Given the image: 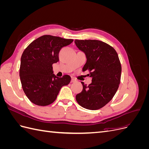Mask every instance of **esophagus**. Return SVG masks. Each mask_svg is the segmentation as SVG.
<instances>
[{
	"instance_id": "34e87169",
	"label": "esophagus",
	"mask_w": 149,
	"mask_h": 149,
	"mask_svg": "<svg viewBox=\"0 0 149 149\" xmlns=\"http://www.w3.org/2000/svg\"><path fill=\"white\" fill-rule=\"evenodd\" d=\"M76 81V80L74 78H71V83H74Z\"/></svg>"
}]
</instances>
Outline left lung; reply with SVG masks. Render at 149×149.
<instances>
[{
    "label": "left lung",
    "mask_w": 149,
    "mask_h": 149,
    "mask_svg": "<svg viewBox=\"0 0 149 149\" xmlns=\"http://www.w3.org/2000/svg\"><path fill=\"white\" fill-rule=\"evenodd\" d=\"M74 43L86 57L83 71H89L92 78L88 86L81 82L83 91L76 100L85 109H101L112 100L119 88L122 69L118 55L112 47L100 40H75Z\"/></svg>",
    "instance_id": "left-lung-1"
}]
</instances>
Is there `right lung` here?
Wrapping results in <instances>:
<instances>
[{"mask_svg": "<svg viewBox=\"0 0 149 149\" xmlns=\"http://www.w3.org/2000/svg\"><path fill=\"white\" fill-rule=\"evenodd\" d=\"M52 35H43L31 42L22 54L20 78L24 91L29 100L38 106H48L57 97L61 88L71 81L69 75L58 78L52 65L59 61L61 48L73 42Z\"/></svg>", "mask_w": 149, "mask_h": 149, "instance_id": "right-lung-1", "label": "right lung"}]
</instances>
